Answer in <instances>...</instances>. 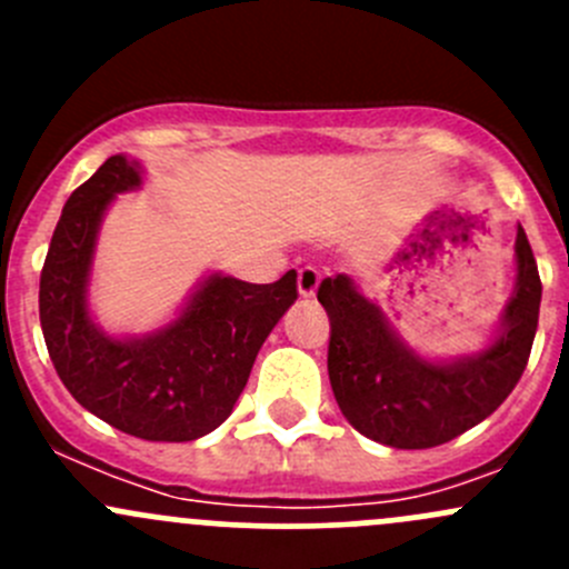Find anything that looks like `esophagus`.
<instances>
[{"mask_svg":"<svg viewBox=\"0 0 569 569\" xmlns=\"http://www.w3.org/2000/svg\"><path fill=\"white\" fill-rule=\"evenodd\" d=\"M319 283H321L319 269H313V267H302L300 272H297V291H300V297H306V300H308V297L317 295Z\"/></svg>","mask_w":569,"mask_h":569,"instance_id":"obj_1","label":"esophagus"}]
</instances>
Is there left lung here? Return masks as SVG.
I'll return each mask as SVG.
<instances>
[{"mask_svg": "<svg viewBox=\"0 0 569 569\" xmlns=\"http://www.w3.org/2000/svg\"><path fill=\"white\" fill-rule=\"evenodd\" d=\"M515 258V295L496 341L446 363L405 347L349 274L321 280L317 297L330 317V386L343 418L360 435L393 449H432L501 407L529 363L542 300L537 261L520 226Z\"/></svg>", "mask_w": 569, "mask_h": 569, "instance_id": "obj_1", "label": "left lung"}]
</instances>
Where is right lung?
<instances>
[{
	"label": "right lung",
	"mask_w": 569,
	"mask_h": 569,
	"mask_svg": "<svg viewBox=\"0 0 569 569\" xmlns=\"http://www.w3.org/2000/svg\"><path fill=\"white\" fill-rule=\"evenodd\" d=\"M140 183V162L118 153L73 189L40 272V327L62 386L84 410L134 438L183 443L231 416L258 349L297 300V272L274 283L211 274L162 330L107 336L88 311L96 237L114 194Z\"/></svg>",
	"instance_id": "add662e5"
}]
</instances>
